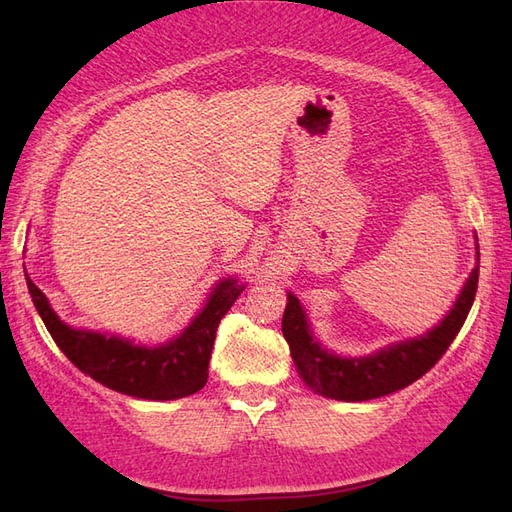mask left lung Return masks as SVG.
<instances>
[{"label":"left lung","mask_w":512,"mask_h":512,"mask_svg":"<svg viewBox=\"0 0 512 512\" xmlns=\"http://www.w3.org/2000/svg\"><path fill=\"white\" fill-rule=\"evenodd\" d=\"M478 247V243H476ZM480 262V254L476 252ZM478 288V265L472 269L455 307L427 335L395 344L363 359H342L327 350L309 333L305 312L294 294L288 292V305L282 331L290 346L292 361L309 389L337 401H365L406 389L436 365L453 344L466 322Z\"/></svg>","instance_id":"left-lung-1"}]
</instances>
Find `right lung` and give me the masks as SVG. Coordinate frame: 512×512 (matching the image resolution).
<instances>
[{
	"instance_id": "add662e5",
	"label": "right lung",
	"mask_w": 512,
	"mask_h": 512,
	"mask_svg": "<svg viewBox=\"0 0 512 512\" xmlns=\"http://www.w3.org/2000/svg\"><path fill=\"white\" fill-rule=\"evenodd\" d=\"M27 288L55 344L83 374L123 395L168 401L188 397L207 384L215 331L245 290V284L237 280L220 282L190 327L173 342L158 348L134 346L113 335L70 329L29 277Z\"/></svg>"
}]
</instances>
